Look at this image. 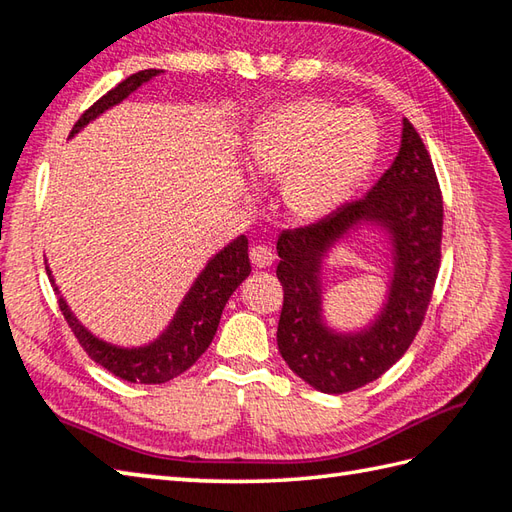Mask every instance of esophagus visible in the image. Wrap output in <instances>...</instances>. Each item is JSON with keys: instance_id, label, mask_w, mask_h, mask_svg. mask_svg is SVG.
Returning <instances> with one entry per match:
<instances>
[{"instance_id": "obj_1", "label": "esophagus", "mask_w": 512, "mask_h": 512, "mask_svg": "<svg viewBox=\"0 0 512 512\" xmlns=\"http://www.w3.org/2000/svg\"><path fill=\"white\" fill-rule=\"evenodd\" d=\"M251 261L257 268H268V266H272V261H275V253H272L268 246H253Z\"/></svg>"}]
</instances>
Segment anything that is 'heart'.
Wrapping results in <instances>:
<instances>
[{
	"instance_id": "heart-1",
	"label": "heart",
	"mask_w": 512,
	"mask_h": 512,
	"mask_svg": "<svg viewBox=\"0 0 512 512\" xmlns=\"http://www.w3.org/2000/svg\"><path fill=\"white\" fill-rule=\"evenodd\" d=\"M379 130L362 109L325 100H292L255 124L246 165L259 183H281L283 205L296 220L336 213L371 172Z\"/></svg>"
}]
</instances>
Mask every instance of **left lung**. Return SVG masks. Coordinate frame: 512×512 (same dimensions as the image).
Listing matches in <instances>:
<instances>
[{
    "instance_id": "1",
    "label": "left lung",
    "mask_w": 512,
    "mask_h": 512,
    "mask_svg": "<svg viewBox=\"0 0 512 512\" xmlns=\"http://www.w3.org/2000/svg\"><path fill=\"white\" fill-rule=\"evenodd\" d=\"M364 223L382 226L391 237L387 303L364 330L334 332L322 316V261ZM441 237L443 196L430 152L414 126L403 120L397 157L371 192L325 220L279 235L283 307L277 344L285 364L327 395H342L382 377L423 325L441 266Z\"/></svg>"
}]
</instances>
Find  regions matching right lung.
I'll use <instances>...</instances> for the list:
<instances>
[{"instance_id":"1","label":"right lung","mask_w":512,"mask_h":512,"mask_svg":"<svg viewBox=\"0 0 512 512\" xmlns=\"http://www.w3.org/2000/svg\"><path fill=\"white\" fill-rule=\"evenodd\" d=\"M159 74L161 69H144L122 80L120 85L102 95L98 102L80 115L69 137L80 133L95 117L126 100L130 93ZM45 270L54 285V292L58 294V307H61L67 325L95 364L104 366L106 371L126 379L130 384H165L176 375L185 373L207 351L218 331L224 305L237 290V285L251 275V261H248V237H235L233 242L207 261V266L202 268L198 279L185 294L183 303L178 305L172 323L165 327L163 334L157 340L144 344V347L130 349L104 342L98 336H93L87 327H82L74 312L69 310L61 292H58L50 266Z\"/></svg>"}]
</instances>
